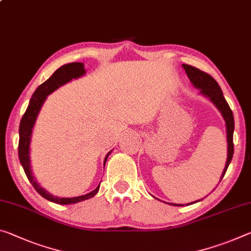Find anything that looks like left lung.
I'll use <instances>...</instances> for the list:
<instances>
[{
    "instance_id": "1",
    "label": "left lung",
    "mask_w": 251,
    "mask_h": 251,
    "mask_svg": "<svg viewBox=\"0 0 251 251\" xmlns=\"http://www.w3.org/2000/svg\"><path fill=\"white\" fill-rule=\"evenodd\" d=\"M183 68H184L186 75H188V77L190 78V80L193 83L194 87H197V88L200 89V93L202 95H204L205 97H209L210 100H211L213 104L217 106V108L220 110V113L222 114V116H224L226 121V140H228V157H226V163L224 173H222L221 178H220L221 181L222 177L225 176L226 169H228V166L233 156L234 119H233L232 110L230 109L228 102H226V98L224 97V94H222V90L220 88V86H219V83L214 80L211 75L190 65H183ZM194 203H196V202H194ZM170 204L184 205V204H176V203H170Z\"/></svg>"
}]
</instances>
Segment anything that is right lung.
Instances as JSON below:
<instances>
[{"label":"right lung","mask_w":251,"mask_h":251,"mask_svg":"<svg viewBox=\"0 0 251 251\" xmlns=\"http://www.w3.org/2000/svg\"><path fill=\"white\" fill-rule=\"evenodd\" d=\"M86 70L83 69V63L81 62H71L67 63V65L61 66L60 68L57 69L53 73L51 77L46 80L43 83L40 85L37 90L34 91L32 95V98L29 102V106L25 110V115L22 116L21 123H20V128H19V158L20 162L23 166V170L26 174V177L29 178L31 184L33 185L35 191L47 200L58 204H71V203H77V202L85 201L87 199L93 198L96 196V193L99 190V185L94 191H91L90 193L85 194V196L75 197V198H59L53 197L52 194H50L48 191H46L43 188L40 186L37 181H35L34 176H32V171H31L30 166V141H31V134H32V128L34 126L35 119L39 114L40 109L43 102H45L47 96L49 94L52 93L59 87L65 85L66 82L70 81L74 78H79L82 75H85ZM110 154V152L106 155L105 163L107 161V157Z\"/></svg>","instance_id":"1"}]
</instances>
